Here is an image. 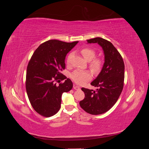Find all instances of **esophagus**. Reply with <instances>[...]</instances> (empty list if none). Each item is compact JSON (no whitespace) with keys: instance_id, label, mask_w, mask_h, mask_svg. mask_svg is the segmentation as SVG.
<instances>
[{"instance_id":"esophagus-1","label":"esophagus","mask_w":149,"mask_h":149,"mask_svg":"<svg viewBox=\"0 0 149 149\" xmlns=\"http://www.w3.org/2000/svg\"><path fill=\"white\" fill-rule=\"evenodd\" d=\"M73 88H74L75 90H79V89H81L79 86H77V85H75V84L73 86Z\"/></svg>"}]
</instances>
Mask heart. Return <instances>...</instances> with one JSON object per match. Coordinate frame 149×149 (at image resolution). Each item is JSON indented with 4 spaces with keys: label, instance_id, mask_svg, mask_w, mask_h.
I'll use <instances>...</instances> for the list:
<instances>
[{
    "label": "heart",
    "instance_id": "b5f03b06",
    "mask_svg": "<svg viewBox=\"0 0 149 149\" xmlns=\"http://www.w3.org/2000/svg\"><path fill=\"white\" fill-rule=\"evenodd\" d=\"M81 53L85 60L89 61V67L93 71H97L101 68L102 63L100 59H94L96 56V52L93 49L89 48H83L81 49ZM70 55L68 56L66 62L69 63ZM71 77L74 81L79 84H82L91 79V74L88 71L76 70L71 74Z\"/></svg>",
    "mask_w": 149,
    "mask_h": 149
}]
</instances>
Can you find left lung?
I'll return each instance as SVG.
<instances>
[{
	"instance_id": "8db88e82",
	"label": "left lung",
	"mask_w": 149,
	"mask_h": 149,
	"mask_svg": "<svg viewBox=\"0 0 149 149\" xmlns=\"http://www.w3.org/2000/svg\"><path fill=\"white\" fill-rule=\"evenodd\" d=\"M88 43H97L102 48L104 63L100 74L91 84L97 87L95 91L82 88L85 94L79 102L88 113L99 115L109 111L119 99L124 81V63L120 54L110 42L100 37L87 40Z\"/></svg>"
}]
</instances>
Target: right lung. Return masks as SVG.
<instances>
[{"instance_id":"right-lung-1","label":"right lung","mask_w":149,"mask_h":149,"mask_svg":"<svg viewBox=\"0 0 149 149\" xmlns=\"http://www.w3.org/2000/svg\"><path fill=\"white\" fill-rule=\"evenodd\" d=\"M78 43L50 40L33 53L27 66L26 90L31 106L39 114L48 118L56 114L61 107L62 94L73 88L69 78L59 85L56 82L66 79L61 73L65 68V58Z\"/></svg>"}]
</instances>
